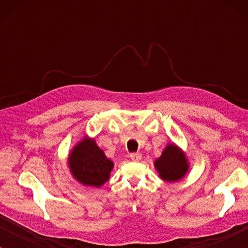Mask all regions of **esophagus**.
<instances>
[{
  "instance_id": "34e87169",
  "label": "esophagus",
  "mask_w": 248,
  "mask_h": 248,
  "mask_svg": "<svg viewBox=\"0 0 248 248\" xmlns=\"http://www.w3.org/2000/svg\"><path fill=\"white\" fill-rule=\"evenodd\" d=\"M130 158L133 161H140L141 160V155L140 154H131Z\"/></svg>"
}]
</instances>
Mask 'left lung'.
I'll use <instances>...</instances> for the list:
<instances>
[{
    "instance_id": "left-lung-1",
    "label": "left lung",
    "mask_w": 248,
    "mask_h": 248,
    "mask_svg": "<svg viewBox=\"0 0 248 248\" xmlns=\"http://www.w3.org/2000/svg\"><path fill=\"white\" fill-rule=\"evenodd\" d=\"M155 167L164 181L177 182L187 172L188 162L177 145L168 144L161 157L155 161Z\"/></svg>"
}]
</instances>
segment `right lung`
Returning a JSON list of instances; mask_svg holds the SVG:
<instances>
[{
	"instance_id": "1",
	"label": "right lung",
	"mask_w": 248,
	"mask_h": 248,
	"mask_svg": "<svg viewBox=\"0 0 248 248\" xmlns=\"http://www.w3.org/2000/svg\"><path fill=\"white\" fill-rule=\"evenodd\" d=\"M69 166L78 182L99 187L108 181L114 164L94 140L86 138L73 148L69 157Z\"/></svg>"
}]
</instances>
